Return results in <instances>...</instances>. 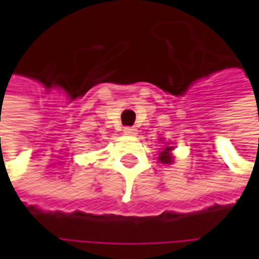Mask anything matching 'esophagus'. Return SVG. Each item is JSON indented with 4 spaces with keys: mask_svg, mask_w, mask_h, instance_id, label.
<instances>
[{
    "mask_svg": "<svg viewBox=\"0 0 259 259\" xmlns=\"http://www.w3.org/2000/svg\"><path fill=\"white\" fill-rule=\"evenodd\" d=\"M123 132H124V135H127V136H135V135L138 133V130L135 129V127H124Z\"/></svg>",
    "mask_w": 259,
    "mask_h": 259,
    "instance_id": "1",
    "label": "esophagus"
}]
</instances>
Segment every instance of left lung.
I'll list each match as a JSON object with an SVG mask.
<instances>
[{"mask_svg": "<svg viewBox=\"0 0 259 259\" xmlns=\"http://www.w3.org/2000/svg\"><path fill=\"white\" fill-rule=\"evenodd\" d=\"M174 150V147H169V145H166L163 150H162V153L159 154V160L162 162V163H172V154H171V151Z\"/></svg>", "mask_w": 259, "mask_h": 259, "instance_id": "1", "label": "left lung"}]
</instances>
